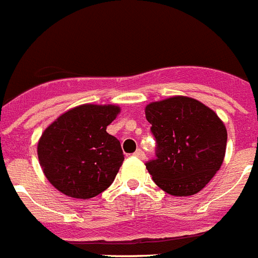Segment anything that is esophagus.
<instances>
[{
	"label": "esophagus",
	"instance_id": "34e87169",
	"mask_svg": "<svg viewBox=\"0 0 258 258\" xmlns=\"http://www.w3.org/2000/svg\"><path fill=\"white\" fill-rule=\"evenodd\" d=\"M133 156H135V157H137V158H140V160H144V158H145V153H144L141 149L136 150Z\"/></svg>",
	"mask_w": 258,
	"mask_h": 258
}]
</instances>
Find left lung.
Segmentation results:
<instances>
[{"mask_svg": "<svg viewBox=\"0 0 258 258\" xmlns=\"http://www.w3.org/2000/svg\"><path fill=\"white\" fill-rule=\"evenodd\" d=\"M157 141L146 169L162 190L177 197L199 193L221 168L228 133L217 113L199 100L173 96L145 106Z\"/></svg>", "mask_w": 258, "mask_h": 258, "instance_id": "8db88e82", "label": "left lung"}]
</instances>
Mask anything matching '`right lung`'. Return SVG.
<instances>
[{
    "mask_svg": "<svg viewBox=\"0 0 258 258\" xmlns=\"http://www.w3.org/2000/svg\"><path fill=\"white\" fill-rule=\"evenodd\" d=\"M119 112L118 105H80L42 132L37 144L38 161L57 190L88 200L112 185L123 154L119 141L106 127Z\"/></svg>",
    "mask_w": 258,
    "mask_h": 258,
    "instance_id": "add662e5",
    "label": "right lung"
}]
</instances>
